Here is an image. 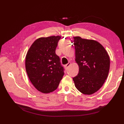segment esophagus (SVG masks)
<instances>
[{
  "mask_svg": "<svg viewBox=\"0 0 124 124\" xmlns=\"http://www.w3.org/2000/svg\"><path fill=\"white\" fill-rule=\"evenodd\" d=\"M70 65H71V62H69V63H67L66 65H65V68H66L67 69V68H68V67H69Z\"/></svg>",
  "mask_w": 124,
  "mask_h": 124,
  "instance_id": "esophagus-1",
  "label": "esophagus"
}]
</instances>
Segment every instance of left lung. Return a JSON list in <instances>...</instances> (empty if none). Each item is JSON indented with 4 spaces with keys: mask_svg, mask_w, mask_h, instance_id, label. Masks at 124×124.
I'll use <instances>...</instances> for the list:
<instances>
[{
    "mask_svg": "<svg viewBox=\"0 0 124 124\" xmlns=\"http://www.w3.org/2000/svg\"><path fill=\"white\" fill-rule=\"evenodd\" d=\"M75 61L79 73L73 78L75 85L81 93L91 95L103 85L109 74L110 57L102 45L92 39L73 37Z\"/></svg>",
    "mask_w": 124,
    "mask_h": 124,
    "instance_id": "8db88e82",
    "label": "left lung"
}]
</instances>
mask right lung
Masks as SVG:
<instances>
[{
    "label": "right lung",
    "mask_w": 124,
    "mask_h": 124,
    "mask_svg": "<svg viewBox=\"0 0 124 124\" xmlns=\"http://www.w3.org/2000/svg\"><path fill=\"white\" fill-rule=\"evenodd\" d=\"M61 38L54 36L36 39L26 55L25 69L28 77L41 93L54 91L64 75V69L55 53Z\"/></svg>",
    "instance_id": "obj_1"
}]
</instances>
